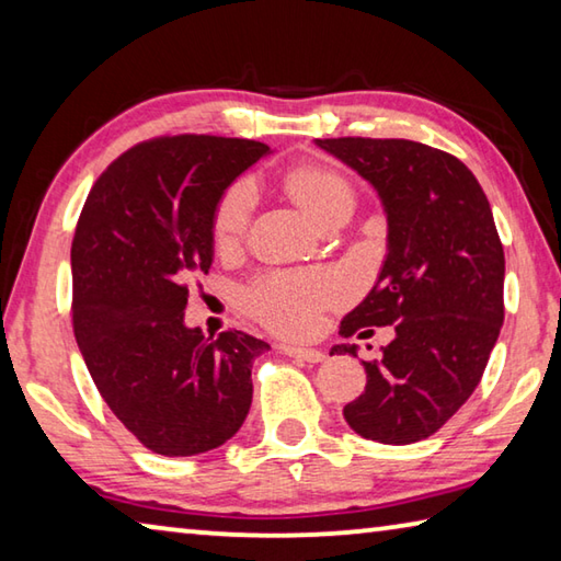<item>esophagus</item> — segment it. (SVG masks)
I'll return each instance as SVG.
<instances>
[{
	"instance_id": "34e87169",
	"label": "esophagus",
	"mask_w": 561,
	"mask_h": 561,
	"mask_svg": "<svg viewBox=\"0 0 561 561\" xmlns=\"http://www.w3.org/2000/svg\"><path fill=\"white\" fill-rule=\"evenodd\" d=\"M282 354H287L291 358H299V360H307V364H319V360H324V354L317 348H304V346H289L284 344L282 346Z\"/></svg>"
}]
</instances>
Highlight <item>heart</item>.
Returning a JSON list of instances; mask_svg holds the SVG:
<instances>
[{"mask_svg":"<svg viewBox=\"0 0 561 561\" xmlns=\"http://www.w3.org/2000/svg\"><path fill=\"white\" fill-rule=\"evenodd\" d=\"M289 195L321 225L341 207L354 205V190L336 170L324 165H294L284 175ZM257 205L252 180H237L225 190L213 213V237L217 247L242 240ZM344 297V284L329 272L272 270L247 284L242 301L254 319L287 336H307L319 327L321 314Z\"/></svg>","mask_w":561,"mask_h":561,"instance_id":"heart-1","label":"heart"}]
</instances>
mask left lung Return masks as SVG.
<instances>
[{
	"label": "left lung",
	"instance_id": "8db88e82",
	"mask_svg": "<svg viewBox=\"0 0 561 561\" xmlns=\"http://www.w3.org/2000/svg\"><path fill=\"white\" fill-rule=\"evenodd\" d=\"M378 190L388 254L368 297L344 317L341 336L393 324L381 356L360 360L366 388L344 405L360 438L411 445L431 438L485 374L505 319V252L485 193L445 150L403 138H324ZM356 356V346H336Z\"/></svg>",
	"mask_w": 561,
	"mask_h": 561
}]
</instances>
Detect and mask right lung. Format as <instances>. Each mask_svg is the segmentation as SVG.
Segmentation results:
<instances>
[{"label": "right lung", "instance_id": "add662e5", "mask_svg": "<svg viewBox=\"0 0 561 561\" xmlns=\"http://www.w3.org/2000/svg\"><path fill=\"white\" fill-rule=\"evenodd\" d=\"M247 138L160 136L93 183L71 242L76 344L113 415L168 458L220 448L252 405V364L270 344L187 329V282L213 264V213L267 153Z\"/></svg>", "mask_w": 561, "mask_h": 561}]
</instances>
